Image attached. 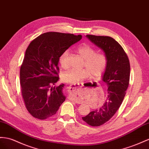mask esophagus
Segmentation results:
<instances>
[{
  "mask_svg": "<svg viewBox=\"0 0 149 149\" xmlns=\"http://www.w3.org/2000/svg\"><path fill=\"white\" fill-rule=\"evenodd\" d=\"M81 84H78V85H72L69 87H68V91L69 92H73L74 91H77L81 87Z\"/></svg>",
  "mask_w": 149,
  "mask_h": 149,
  "instance_id": "obj_1",
  "label": "esophagus"
}]
</instances>
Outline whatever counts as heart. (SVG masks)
Returning <instances> with one entry per match:
<instances>
[{
  "label": "heart",
  "instance_id": "1",
  "mask_svg": "<svg viewBox=\"0 0 149 149\" xmlns=\"http://www.w3.org/2000/svg\"><path fill=\"white\" fill-rule=\"evenodd\" d=\"M76 52L84 60L83 67L87 69H70L62 75V81L70 84H77L80 82L88 78L90 75L93 79L100 78L104 74L108 64L107 56L103 53H98L91 45L82 44L77 48ZM68 50L64 51L60 56L59 63L65 68L67 67V58Z\"/></svg>",
  "mask_w": 149,
  "mask_h": 149
}]
</instances>
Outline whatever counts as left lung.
I'll use <instances>...</instances> for the list:
<instances>
[{"label": "left lung", "mask_w": 149, "mask_h": 149, "mask_svg": "<svg viewBox=\"0 0 149 149\" xmlns=\"http://www.w3.org/2000/svg\"><path fill=\"white\" fill-rule=\"evenodd\" d=\"M86 37L103 50L108 64L102 81L108 87V97L100 108L90 112L82 120L93 127L105 123L114 116L123 101L128 89L130 65L123 48L113 38L87 35Z\"/></svg>", "instance_id": "1"}]
</instances>
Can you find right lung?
Here are the masks:
<instances>
[{"mask_svg":"<svg viewBox=\"0 0 149 149\" xmlns=\"http://www.w3.org/2000/svg\"><path fill=\"white\" fill-rule=\"evenodd\" d=\"M81 39V35L48 32L29 45L21 66L20 84L25 106L33 117L45 120L52 116L65 100L63 84L52 85L59 79L60 56Z\"/></svg>","mask_w":149,"mask_h":149,"instance_id":"1","label":"right lung"}]
</instances>
